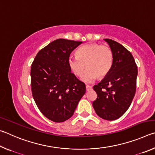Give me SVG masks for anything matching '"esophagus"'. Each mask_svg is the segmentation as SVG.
<instances>
[{"mask_svg": "<svg viewBox=\"0 0 155 155\" xmlns=\"http://www.w3.org/2000/svg\"><path fill=\"white\" fill-rule=\"evenodd\" d=\"M92 90V87L90 85H86V90L87 91H90Z\"/></svg>", "mask_w": 155, "mask_h": 155, "instance_id": "1", "label": "esophagus"}]
</instances>
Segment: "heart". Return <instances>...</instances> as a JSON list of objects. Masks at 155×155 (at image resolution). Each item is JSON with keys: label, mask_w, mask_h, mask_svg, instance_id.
Here are the masks:
<instances>
[{"label": "heart", "mask_w": 155, "mask_h": 155, "mask_svg": "<svg viewBox=\"0 0 155 155\" xmlns=\"http://www.w3.org/2000/svg\"><path fill=\"white\" fill-rule=\"evenodd\" d=\"M114 54L112 50L106 44H86L78 49L77 55L71 54L68 57V65L72 72L80 77L88 69L81 78L86 83H92L97 77L103 78L111 69Z\"/></svg>", "instance_id": "b5f03b06"}]
</instances>
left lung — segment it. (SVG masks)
<instances>
[{"instance_id": "left-lung-1", "label": "left lung", "mask_w": 155, "mask_h": 155, "mask_svg": "<svg viewBox=\"0 0 155 155\" xmlns=\"http://www.w3.org/2000/svg\"><path fill=\"white\" fill-rule=\"evenodd\" d=\"M114 54L110 72L94 85L97 98L93 102L96 114L107 120L119 118L129 108L137 84V66L132 54L120 43L104 39Z\"/></svg>"}]
</instances>
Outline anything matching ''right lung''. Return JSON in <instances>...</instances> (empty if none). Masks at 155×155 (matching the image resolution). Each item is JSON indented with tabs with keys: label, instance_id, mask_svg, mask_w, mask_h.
<instances>
[{
	"label": "right lung",
	"instance_id": "right-lung-1",
	"mask_svg": "<svg viewBox=\"0 0 155 155\" xmlns=\"http://www.w3.org/2000/svg\"><path fill=\"white\" fill-rule=\"evenodd\" d=\"M82 41L58 39L41 49L31 65L34 101L44 116L62 122L74 114L85 93V83L71 72L68 57Z\"/></svg>",
	"mask_w": 155,
	"mask_h": 155
}]
</instances>
